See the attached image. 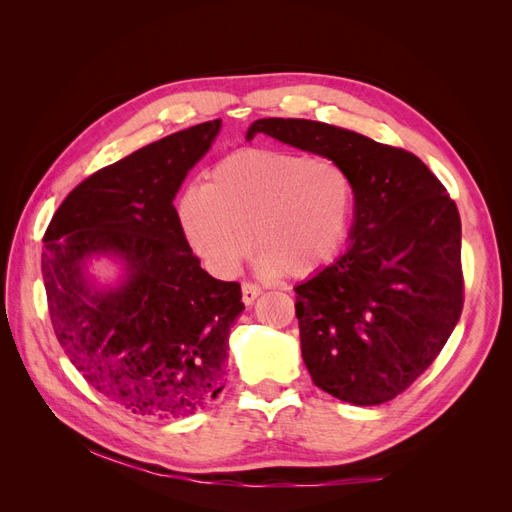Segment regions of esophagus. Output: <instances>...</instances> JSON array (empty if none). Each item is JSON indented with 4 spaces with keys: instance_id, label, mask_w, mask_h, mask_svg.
I'll return each instance as SVG.
<instances>
[{
    "instance_id": "34e87169",
    "label": "esophagus",
    "mask_w": 512,
    "mask_h": 512,
    "mask_svg": "<svg viewBox=\"0 0 512 512\" xmlns=\"http://www.w3.org/2000/svg\"><path fill=\"white\" fill-rule=\"evenodd\" d=\"M241 290H243V303L245 305H252L256 301L258 294L262 292V288L258 284H252V282H243Z\"/></svg>"
}]
</instances>
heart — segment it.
<instances>
[{
	"mask_svg": "<svg viewBox=\"0 0 512 512\" xmlns=\"http://www.w3.org/2000/svg\"><path fill=\"white\" fill-rule=\"evenodd\" d=\"M354 181L333 160L245 147L215 162L203 188L179 200V222L198 258L228 277L252 250L262 267L307 277L342 250L354 213Z\"/></svg>",
	"mask_w": 512,
	"mask_h": 512,
	"instance_id": "obj_1",
	"label": "heart"
}]
</instances>
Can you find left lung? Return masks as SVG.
<instances>
[{"label": "left lung", "mask_w": 512, "mask_h": 512, "mask_svg": "<svg viewBox=\"0 0 512 512\" xmlns=\"http://www.w3.org/2000/svg\"><path fill=\"white\" fill-rule=\"evenodd\" d=\"M269 134L342 164L354 181L350 247L297 292L314 384L354 406L395 399L436 361L463 309L455 200L414 153L329 123L269 117Z\"/></svg>", "instance_id": "left-lung-1"}]
</instances>
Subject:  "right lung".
Segmentation results:
<instances>
[{"label": "right lung", "instance_id": "add662e5", "mask_svg": "<svg viewBox=\"0 0 512 512\" xmlns=\"http://www.w3.org/2000/svg\"><path fill=\"white\" fill-rule=\"evenodd\" d=\"M220 126L198 123L100 168L66 196L42 239L57 342L100 395L141 416H190L224 389L241 286L200 269L173 205ZM100 253L127 269L117 289L88 282L84 262Z\"/></svg>", "mask_w": 512, "mask_h": 512}]
</instances>
